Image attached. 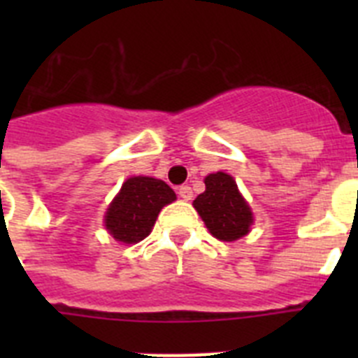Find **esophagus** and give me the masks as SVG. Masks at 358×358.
I'll return each instance as SVG.
<instances>
[{"label":"esophagus","mask_w":358,"mask_h":358,"mask_svg":"<svg viewBox=\"0 0 358 358\" xmlns=\"http://www.w3.org/2000/svg\"><path fill=\"white\" fill-rule=\"evenodd\" d=\"M177 194H179L181 199H185V201H189V199L194 197V192H192V188H189L188 185L179 186V192H177Z\"/></svg>","instance_id":"1"}]
</instances>
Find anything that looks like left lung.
I'll use <instances>...</instances> for the list:
<instances>
[{
	"mask_svg": "<svg viewBox=\"0 0 358 358\" xmlns=\"http://www.w3.org/2000/svg\"><path fill=\"white\" fill-rule=\"evenodd\" d=\"M206 192L194 201L211 235L224 242L242 238L249 233L252 213L240 195L235 179L224 172L210 173L204 179Z\"/></svg>",
	"mask_w": 358,
	"mask_h": 358,
	"instance_id": "left-lung-1",
	"label": "left lung"
}]
</instances>
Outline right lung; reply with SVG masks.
I'll use <instances>...</instances> for the list:
<instances>
[{
  "label": "right lung",
  "mask_w": 358,
  "mask_h": 358,
  "mask_svg": "<svg viewBox=\"0 0 358 358\" xmlns=\"http://www.w3.org/2000/svg\"><path fill=\"white\" fill-rule=\"evenodd\" d=\"M176 201V194L164 181L152 177H131L110 202L106 227L118 242L136 243L148 236L163 206Z\"/></svg>",
  "instance_id": "1"
}]
</instances>
